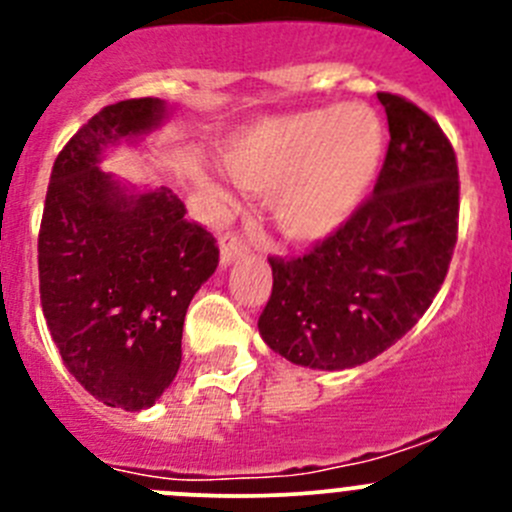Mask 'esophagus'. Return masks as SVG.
Returning <instances> with one entry per match:
<instances>
[{"label": "esophagus", "mask_w": 512, "mask_h": 512, "mask_svg": "<svg viewBox=\"0 0 512 512\" xmlns=\"http://www.w3.org/2000/svg\"><path fill=\"white\" fill-rule=\"evenodd\" d=\"M247 250H250V245H247V242L242 240V235H237V232H225V235L220 237V260H223V265L235 262L237 257L245 255Z\"/></svg>", "instance_id": "34e87169"}]
</instances>
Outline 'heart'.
Instances as JSON below:
<instances>
[{
    "label": "heart",
    "instance_id": "b5f03b06",
    "mask_svg": "<svg viewBox=\"0 0 512 512\" xmlns=\"http://www.w3.org/2000/svg\"><path fill=\"white\" fill-rule=\"evenodd\" d=\"M384 153V128L366 106L262 118L230 138L223 165L232 180L272 193L289 240L317 242L364 203Z\"/></svg>",
    "mask_w": 512,
    "mask_h": 512
}]
</instances>
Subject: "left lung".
<instances>
[{
  "label": "left lung",
  "instance_id": "obj_1",
  "mask_svg": "<svg viewBox=\"0 0 512 512\" xmlns=\"http://www.w3.org/2000/svg\"><path fill=\"white\" fill-rule=\"evenodd\" d=\"M391 141L374 193L297 257L270 255L262 339L309 369H349L399 342L431 307L458 240V163L414 101L379 91Z\"/></svg>",
  "mask_w": 512,
  "mask_h": 512
}]
</instances>
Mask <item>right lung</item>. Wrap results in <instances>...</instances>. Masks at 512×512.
Returning <instances> with one entry per match:
<instances>
[{"label": "right lung", "instance_id": "obj_1", "mask_svg": "<svg viewBox=\"0 0 512 512\" xmlns=\"http://www.w3.org/2000/svg\"><path fill=\"white\" fill-rule=\"evenodd\" d=\"M158 98L101 108L51 168L39 227L46 327L76 381L106 406L156 404L180 369L183 322L218 270L213 232L173 190L128 195L98 168L101 148L158 126Z\"/></svg>", "mask_w": 512, "mask_h": 512}]
</instances>
